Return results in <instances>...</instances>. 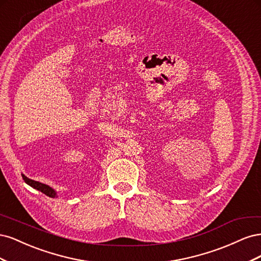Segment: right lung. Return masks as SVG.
I'll return each instance as SVG.
<instances>
[{
    "instance_id": "right-lung-1",
    "label": "right lung",
    "mask_w": 261,
    "mask_h": 261,
    "mask_svg": "<svg viewBox=\"0 0 261 261\" xmlns=\"http://www.w3.org/2000/svg\"><path fill=\"white\" fill-rule=\"evenodd\" d=\"M21 176H22L23 180H25L28 185H30L31 187H34V188L38 189V191L42 192V193H43V194H45L46 196L52 197V198H53V197H55V195H57V193L54 192V189H53V188H51L50 186L45 185V184H42V183H40V181H37V180H34V179H30V178H28L27 176H25L23 174H21Z\"/></svg>"
}]
</instances>
